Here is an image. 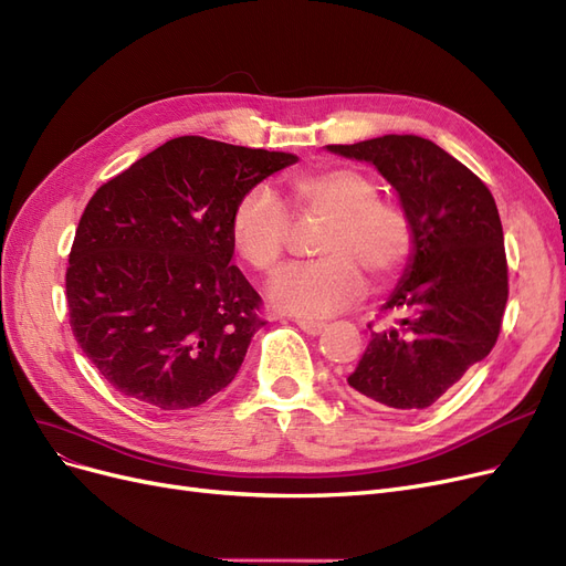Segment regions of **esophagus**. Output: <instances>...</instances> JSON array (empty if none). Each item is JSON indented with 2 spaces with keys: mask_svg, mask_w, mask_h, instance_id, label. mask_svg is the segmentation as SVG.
Masks as SVG:
<instances>
[{
  "mask_svg": "<svg viewBox=\"0 0 566 566\" xmlns=\"http://www.w3.org/2000/svg\"><path fill=\"white\" fill-rule=\"evenodd\" d=\"M295 323L300 325V329H302V333H306V335H311V337H316V335H321V333H323V329H325V325H323V323H316V321H306V318H297Z\"/></svg>",
  "mask_w": 566,
  "mask_h": 566,
  "instance_id": "1",
  "label": "esophagus"
}]
</instances>
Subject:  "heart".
Instances as JSON below:
<instances>
[{"label": "heart", "instance_id": "obj_1", "mask_svg": "<svg viewBox=\"0 0 566 566\" xmlns=\"http://www.w3.org/2000/svg\"><path fill=\"white\" fill-rule=\"evenodd\" d=\"M287 197L302 222H325L316 262L290 264L269 281L266 297L279 311L321 321L354 304L365 277L384 285L398 276L415 245L402 206L379 197V185L360 168L325 166L292 175ZM231 243L258 271L276 269L292 231L287 208L266 187H252L233 206Z\"/></svg>", "mask_w": 566, "mask_h": 566}]
</instances>
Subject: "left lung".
<instances>
[{
    "label": "left lung",
    "mask_w": 566,
    "mask_h": 566,
    "mask_svg": "<svg viewBox=\"0 0 566 566\" xmlns=\"http://www.w3.org/2000/svg\"><path fill=\"white\" fill-rule=\"evenodd\" d=\"M327 151L373 164L398 191L415 245L381 306L396 323L373 333L348 386L356 398L426 409L490 356L509 302L503 229L492 191L419 135H384Z\"/></svg>",
    "instance_id": "1"
}]
</instances>
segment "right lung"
I'll return each instance as SVG.
<instances>
[{"instance_id":"1","label":"right lung","mask_w":566,"mask_h":566,"mask_svg":"<svg viewBox=\"0 0 566 566\" xmlns=\"http://www.w3.org/2000/svg\"><path fill=\"white\" fill-rule=\"evenodd\" d=\"M300 159L182 135L97 189L65 274L72 333L122 396L189 409L237 377L264 325L231 264V212Z\"/></svg>"}]
</instances>
